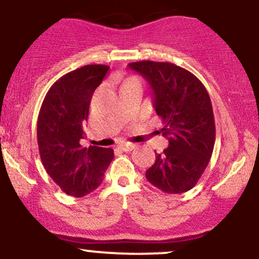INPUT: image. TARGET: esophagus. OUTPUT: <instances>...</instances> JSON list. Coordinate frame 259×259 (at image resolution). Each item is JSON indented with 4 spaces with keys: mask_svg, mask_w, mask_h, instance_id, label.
<instances>
[{
    "mask_svg": "<svg viewBox=\"0 0 259 259\" xmlns=\"http://www.w3.org/2000/svg\"><path fill=\"white\" fill-rule=\"evenodd\" d=\"M118 147L121 150V151H132V150L135 149V145L134 144H120Z\"/></svg>",
    "mask_w": 259,
    "mask_h": 259,
    "instance_id": "esophagus-1",
    "label": "esophagus"
}]
</instances>
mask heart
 Segmentation results:
<instances>
[{"label": "heart", "instance_id": "b5f03b06", "mask_svg": "<svg viewBox=\"0 0 259 259\" xmlns=\"http://www.w3.org/2000/svg\"><path fill=\"white\" fill-rule=\"evenodd\" d=\"M126 83H139L140 84V79L138 77H135V76H132V77H127L124 79L123 84H126Z\"/></svg>", "mask_w": 259, "mask_h": 259}]
</instances>
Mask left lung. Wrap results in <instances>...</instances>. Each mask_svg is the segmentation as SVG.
I'll return each instance as SVG.
<instances>
[{
	"mask_svg": "<svg viewBox=\"0 0 259 259\" xmlns=\"http://www.w3.org/2000/svg\"><path fill=\"white\" fill-rule=\"evenodd\" d=\"M149 82L153 108L161 116L168 147L156 155L146 180L162 192L181 194L198 183L215 144V120L209 93L192 72L171 62L129 64Z\"/></svg>",
	"mask_w": 259,
	"mask_h": 259,
	"instance_id": "1",
	"label": "left lung"
}]
</instances>
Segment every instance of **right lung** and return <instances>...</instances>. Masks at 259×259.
<instances>
[{
	"mask_svg": "<svg viewBox=\"0 0 259 259\" xmlns=\"http://www.w3.org/2000/svg\"><path fill=\"white\" fill-rule=\"evenodd\" d=\"M109 66L86 65L59 78L42 101L36 125L39 153L48 175L66 194L79 198L103 182L114 157L113 149L83 147L93 92Z\"/></svg>",
	"mask_w": 259,
	"mask_h": 259,
	"instance_id": "1",
	"label": "right lung"
}]
</instances>
